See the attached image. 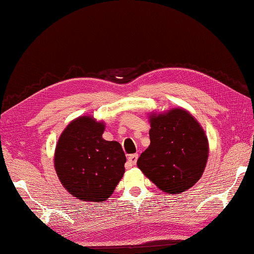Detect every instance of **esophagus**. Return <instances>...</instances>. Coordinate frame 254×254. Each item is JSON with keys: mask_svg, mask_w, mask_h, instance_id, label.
I'll return each instance as SVG.
<instances>
[{"mask_svg": "<svg viewBox=\"0 0 254 254\" xmlns=\"http://www.w3.org/2000/svg\"><path fill=\"white\" fill-rule=\"evenodd\" d=\"M137 160H138V154L128 155V157H127V165L128 166L135 165V163H137Z\"/></svg>", "mask_w": 254, "mask_h": 254, "instance_id": "34e87169", "label": "esophagus"}]
</instances>
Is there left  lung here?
<instances>
[{"instance_id":"obj_1","label":"left lung","mask_w":254,"mask_h":254,"mask_svg":"<svg viewBox=\"0 0 254 254\" xmlns=\"http://www.w3.org/2000/svg\"><path fill=\"white\" fill-rule=\"evenodd\" d=\"M150 145L138 158V168L156 186L178 194L197 183L206 165L209 145L194 117L185 109L150 117Z\"/></svg>"}]
</instances>
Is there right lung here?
I'll return each mask as SVG.
<instances>
[{"label":"right lung","mask_w":254,"mask_h":254,"mask_svg":"<svg viewBox=\"0 0 254 254\" xmlns=\"http://www.w3.org/2000/svg\"><path fill=\"white\" fill-rule=\"evenodd\" d=\"M105 126L91 117L74 120L60 135L55 168L71 195L82 200L104 202L126 171L122 146L103 139Z\"/></svg>","instance_id":"add662e5"}]
</instances>
